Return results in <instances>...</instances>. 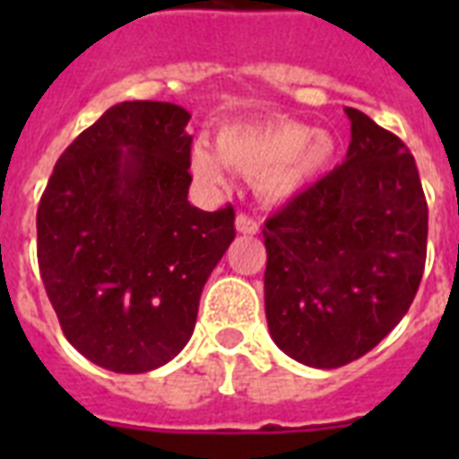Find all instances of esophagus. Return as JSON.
I'll return each instance as SVG.
<instances>
[{
    "label": "esophagus",
    "instance_id": "obj_1",
    "mask_svg": "<svg viewBox=\"0 0 459 459\" xmlns=\"http://www.w3.org/2000/svg\"><path fill=\"white\" fill-rule=\"evenodd\" d=\"M236 230L238 233H243V236H257L259 233V223L255 216L247 214H238L236 216Z\"/></svg>",
    "mask_w": 459,
    "mask_h": 459
}]
</instances>
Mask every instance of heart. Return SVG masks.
<instances>
[{
  "label": "heart",
  "mask_w": 459,
  "mask_h": 459,
  "mask_svg": "<svg viewBox=\"0 0 459 459\" xmlns=\"http://www.w3.org/2000/svg\"><path fill=\"white\" fill-rule=\"evenodd\" d=\"M216 154L197 147L193 173L204 183L221 186L223 166L257 180L259 195L269 202H288L319 183L338 159L333 133L293 121L272 118L257 124H236L216 138Z\"/></svg>",
  "instance_id": "b5f03b06"
}]
</instances>
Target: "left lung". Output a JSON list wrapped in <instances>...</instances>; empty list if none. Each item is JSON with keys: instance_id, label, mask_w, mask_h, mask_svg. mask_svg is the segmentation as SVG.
<instances>
[{"instance_id": "8db88e82", "label": "left lung", "mask_w": 459, "mask_h": 459, "mask_svg": "<svg viewBox=\"0 0 459 459\" xmlns=\"http://www.w3.org/2000/svg\"><path fill=\"white\" fill-rule=\"evenodd\" d=\"M345 161L264 223V309L288 357L335 369L377 348L412 305L429 207L405 143L345 107Z\"/></svg>"}]
</instances>
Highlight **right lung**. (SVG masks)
Returning <instances> with one entry per match:
<instances>
[{
    "label": "right lung",
    "instance_id": "obj_1",
    "mask_svg": "<svg viewBox=\"0 0 459 459\" xmlns=\"http://www.w3.org/2000/svg\"><path fill=\"white\" fill-rule=\"evenodd\" d=\"M190 121L121 102L66 147L38 207V264L66 341L97 367L143 374L186 348L236 212L187 202Z\"/></svg>",
    "mask_w": 459,
    "mask_h": 459
}]
</instances>
